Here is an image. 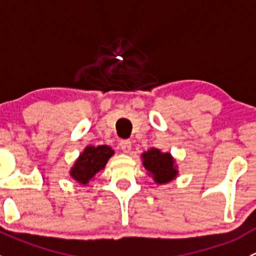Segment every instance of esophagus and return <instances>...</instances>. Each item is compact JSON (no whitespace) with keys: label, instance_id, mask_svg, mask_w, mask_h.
I'll list each match as a JSON object with an SVG mask.
<instances>
[{"label":"esophagus","instance_id":"obj_1","mask_svg":"<svg viewBox=\"0 0 256 256\" xmlns=\"http://www.w3.org/2000/svg\"><path fill=\"white\" fill-rule=\"evenodd\" d=\"M120 147L124 152H130L131 151V141L128 140H121Z\"/></svg>","mask_w":256,"mask_h":256}]
</instances>
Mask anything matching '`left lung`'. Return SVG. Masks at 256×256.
Masks as SVG:
<instances>
[{"label": "left lung", "instance_id": "obj_1", "mask_svg": "<svg viewBox=\"0 0 256 256\" xmlns=\"http://www.w3.org/2000/svg\"><path fill=\"white\" fill-rule=\"evenodd\" d=\"M142 164L144 168L148 171L154 182L158 184L170 182L174 180L178 171L174 166V157L170 154H164L157 148H151L142 154Z\"/></svg>", "mask_w": 256, "mask_h": 256}]
</instances>
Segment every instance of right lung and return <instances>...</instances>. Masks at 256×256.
<instances>
[{
    "label": "right lung",
    "mask_w": 256,
    "mask_h": 256,
    "mask_svg": "<svg viewBox=\"0 0 256 256\" xmlns=\"http://www.w3.org/2000/svg\"><path fill=\"white\" fill-rule=\"evenodd\" d=\"M114 151L112 147L106 146V144H102L98 147H86L74 164L70 171V176L76 182L82 183V184H88L89 180H92L98 172L104 170L108 160Z\"/></svg>",
    "instance_id": "1"
}]
</instances>
